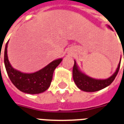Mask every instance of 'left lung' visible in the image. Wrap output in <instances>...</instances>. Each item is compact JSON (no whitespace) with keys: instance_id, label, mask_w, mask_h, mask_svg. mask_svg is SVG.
I'll return each mask as SVG.
<instances>
[{"instance_id":"1","label":"left lung","mask_w":124,"mask_h":124,"mask_svg":"<svg viewBox=\"0 0 124 124\" xmlns=\"http://www.w3.org/2000/svg\"><path fill=\"white\" fill-rule=\"evenodd\" d=\"M107 26L110 30H112L110 26L108 25ZM74 61V66L73 68V78L75 83L76 84L77 87L81 90L88 92H93L103 89L107 86H109L113 82L118 73L120 66L121 58L116 70L115 71V72L110 77L106 79H96L88 76L80 70L75 60Z\"/></svg>"}]
</instances>
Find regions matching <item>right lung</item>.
<instances>
[{"instance_id": "add662e5", "label": "right lung", "mask_w": 124, "mask_h": 124, "mask_svg": "<svg viewBox=\"0 0 124 124\" xmlns=\"http://www.w3.org/2000/svg\"><path fill=\"white\" fill-rule=\"evenodd\" d=\"M8 41L4 50V65L8 75L12 83L20 91L30 94L42 93L51 85L55 68L62 62V58L53 60L36 72L27 73L14 69L10 64L7 54Z\"/></svg>"}]
</instances>
